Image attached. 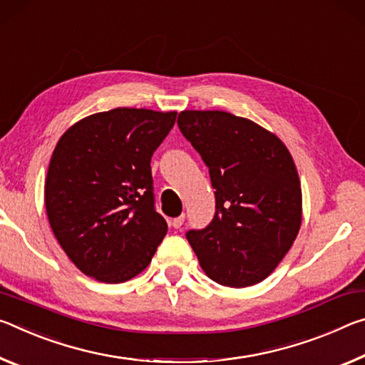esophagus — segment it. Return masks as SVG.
Here are the masks:
<instances>
[{"instance_id": "34e87169", "label": "esophagus", "mask_w": 365, "mask_h": 365, "mask_svg": "<svg viewBox=\"0 0 365 365\" xmlns=\"http://www.w3.org/2000/svg\"><path fill=\"white\" fill-rule=\"evenodd\" d=\"M184 220H186V217H184V215H179V217L171 220V226H173V228H176V230H181Z\"/></svg>"}]
</instances>
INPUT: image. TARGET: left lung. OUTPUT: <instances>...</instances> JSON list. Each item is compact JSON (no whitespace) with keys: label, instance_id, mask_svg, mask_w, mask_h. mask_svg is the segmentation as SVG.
I'll return each instance as SVG.
<instances>
[{"label":"left lung","instance_id":"obj_1","mask_svg":"<svg viewBox=\"0 0 365 365\" xmlns=\"http://www.w3.org/2000/svg\"><path fill=\"white\" fill-rule=\"evenodd\" d=\"M178 126L200 153L215 189V215L186 237L213 282L260 283L299 232L302 192L291 153L277 135L226 111H181Z\"/></svg>","mask_w":365,"mask_h":365}]
</instances>
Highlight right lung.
I'll use <instances>...</instances> for the list:
<instances>
[{"mask_svg":"<svg viewBox=\"0 0 365 365\" xmlns=\"http://www.w3.org/2000/svg\"><path fill=\"white\" fill-rule=\"evenodd\" d=\"M176 111L115 108L76 123L58 140L45 207L59 246L87 277L123 283L150 264L168 231L155 210L150 160Z\"/></svg>","mask_w":365,"mask_h":365,"instance_id":"obj_1","label":"right lung"}]
</instances>
